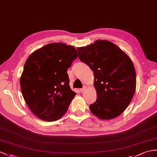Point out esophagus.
I'll return each instance as SVG.
<instances>
[{
  "instance_id": "34e87169",
  "label": "esophagus",
  "mask_w": 157,
  "mask_h": 157,
  "mask_svg": "<svg viewBox=\"0 0 157 157\" xmlns=\"http://www.w3.org/2000/svg\"><path fill=\"white\" fill-rule=\"evenodd\" d=\"M86 86H84L82 88V89H80V91H81V93H82V92H84V91H85V90H86Z\"/></svg>"
}]
</instances>
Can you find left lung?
Masks as SVG:
<instances>
[{
    "mask_svg": "<svg viewBox=\"0 0 157 157\" xmlns=\"http://www.w3.org/2000/svg\"><path fill=\"white\" fill-rule=\"evenodd\" d=\"M78 58L94 72L96 102L89 109L101 119H112L127 109L136 90V72L132 60L108 40L77 49Z\"/></svg>",
    "mask_w": 157,
    "mask_h": 157,
    "instance_id": "8db88e82",
    "label": "left lung"
}]
</instances>
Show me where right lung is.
I'll use <instances>...</instances> for the list:
<instances>
[{
  "instance_id": "add662e5",
  "label": "right lung",
  "mask_w": 157,
  "mask_h": 157,
  "mask_svg": "<svg viewBox=\"0 0 157 157\" xmlns=\"http://www.w3.org/2000/svg\"><path fill=\"white\" fill-rule=\"evenodd\" d=\"M78 56L72 46L51 43L29 56L21 77L22 96L40 119L55 121L67 111L76 93L69 86L67 69Z\"/></svg>"
}]
</instances>
